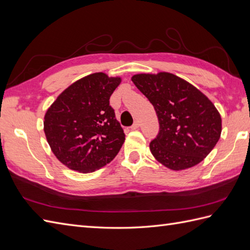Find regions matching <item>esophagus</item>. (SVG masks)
I'll return each instance as SVG.
<instances>
[{
	"label": "esophagus",
	"instance_id": "obj_1",
	"mask_svg": "<svg viewBox=\"0 0 250 250\" xmlns=\"http://www.w3.org/2000/svg\"><path fill=\"white\" fill-rule=\"evenodd\" d=\"M138 127H139V123H138V121H135V123H134L133 125L131 126V129L132 130H137Z\"/></svg>",
	"mask_w": 250,
	"mask_h": 250
}]
</instances>
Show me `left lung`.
<instances>
[{"mask_svg": "<svg viewBox=\"0 0 250 250\" xmlns=\"http://www.w3.org/2000/svg\"><path fill=\"white\" fill-rule=\"evenodd\" d=\"M132 81L154 106L159 123L150 150L166 167L180 171L200 164L219 142L222 119L202 92L170 73L138 74Z\"/></svg>", "mask_w": 250, "mask_h": 250, "instance_id": "1", "label": "left lung"}]
</instances>
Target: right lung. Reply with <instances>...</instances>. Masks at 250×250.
Segmentation results:
<instances>
[{
  "label": "right lung",
  "mask_w": 250,
  "mask_h": 250,
  "mask_svg": "<svg viewBox=\"0 0 250 250\" xmlns=\"http://www.w3.org/2000/svg\"><path fill=\"white\" fill-rule=\"evenodd\" d=\"M120 81L104 73L88 75L63 91L47 110L44 133L67 168L87 173L118 154L125 136L110 97Z\"/></svg>",
  "instance_id": "obj_1"
}]
</instances>
